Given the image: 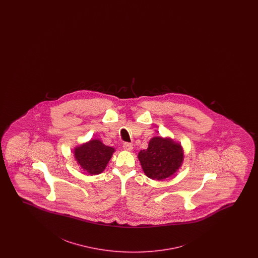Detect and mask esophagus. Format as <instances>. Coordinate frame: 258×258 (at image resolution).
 I'll return each mask as SVG.
<instances>
[{
  "label": "esophagus",
  "mask_w": 258,
  "mask_h": 258,
  "mask_svg": "<svg viewBox=\"0 0 258 258\" xmlns=\"http://www.w3.org/2000/svg\"><path fill=\"white\" fill-rule=\"evenodd\" d=\"M123 149L125 151H128V152H131V151H132V149H133V145H132L131 143L125 142L123 144Z\"/></svg>",
  "instance_id": "obj_1"
}]
</instances>
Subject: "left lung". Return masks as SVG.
Wrapping results in <instances>:
<instances>
[{"instance_id": "1", "label": "left lung", "mask_w": 258, "mask_h": 258, "mask_svg": "<svg viewBox=\"0 0 258 258\" xmlns=\"http://www.w3.org/2000/svg\"><path fill=\"white\" fill-rule=\"evenodd\" d=\"M145 174L153 180H163L176 172L183 160L182 148L171 139L153 138L148 148L138 154Z\"/></svg>"}]
</instances>
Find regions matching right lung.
Wrapping results in <instances>:
<instances>
[{
  "label": "right lung",
  "instance_id": "1",
  "mask_svg": "<svg viewBox=\"0 0 258 258\" xmlns=\"http://www.w3.org/2000/svg\"><path fill=\"white\" fill-rule=\"evenodd\" d=\"M114 149L99 140H91L75 150V158L82 168L90 174H99L106 168Z\"/></svg>",
  "mask_w": 258,
  "mask_h": 258
}]
</instances>
